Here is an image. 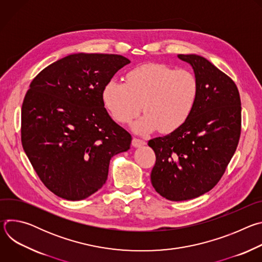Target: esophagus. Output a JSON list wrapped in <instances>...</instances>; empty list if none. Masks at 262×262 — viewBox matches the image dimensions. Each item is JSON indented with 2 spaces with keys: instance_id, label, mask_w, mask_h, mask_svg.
I'll use <instances>...</instances> for the list:
<instances>
[{
  "instance_id": "obj_1",
  "label": "esophagus",
  "mask_w": 262,
  "mask_h": 262,
  "mask_svg": "<svg viewBox=\"0 0 262 262\" xmlns=\"http://www.w3.org/2000/svg\"><path fill=\"white\" fill-rule=\"evenodd\" d=\"M132 144H133V146H134V147H141V146L145 145L146 143H145V141H143V140H141V139L134 138V139H133V141H132Z\"/></svg>"
}]
</instances>
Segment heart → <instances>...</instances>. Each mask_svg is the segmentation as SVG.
Wrapping results in <instances>:
<instances>
[{
  "label": "heart",
  "mask_w": 262,
  "mask_h": 262,
  "mask_svg": "<svg viewBox=\"0 0 262 262\" xmlns=\"http://www.w3.org/2000/svg\"><path fill=\"white\" fill-rule=\"evenodd\" d=\"M199 93L195 74L163 63L137 66L125 74V83L112 80L102 90V101L116 121L130 123L143 110L144 117L134 128L147 134L158 129L169 134L191 117Z\"/></svg>",
  "instance_id": "b5f03b06"
}]
</instances>
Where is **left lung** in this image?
I'll return each instance as SVG.
<instances>
[{
  "label": "left lung",
  "mask_w": 262,
  "mask_h": 262,
  "mask_svg": "<svg viewBox=\"0 0 262 262\" xmlns=\"http://www.w3.org/2000/svg\"><path fill=\"white\" fill-rule=\"evenodd\" d=\"M191 64L199 85L189 120L165 137L148 142L156 154L155 190L171 201L197 198L220 181L242 130L238 89L227 74L198 55H177Z\"/></svg>",
  "instance_id": "left-lung-1"
}]
</instances>
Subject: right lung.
Here are the masks:
<instances>
[{
	"label": "right lung",
	"mask_w": 262,
	"mask_h": 262,
	"mask_svg": "<svg viewBox=\"0 0 262 262\" xmlns=\"http://www.w3.org/2000/svg\"><path fill=\"white\" fill-rule=\"evenodd\" d=\"M130 61L120 55L73 54L41 70L21 106L24 150L47 188L83 200L105 183L112 157L132 136L110 117L103 87Z\"/></svg>",
	"instance_id": "right-lung-1"
}]
</instances>
